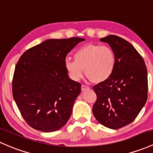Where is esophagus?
Listing matches in <instances>:
<instances>
[{
	"label": "esophagus",
	"instance_id": "1",
	"mask_svg": "<svg viewBox=\"0 0 153 153\" xmlns=\"http://www.w3.org/2000/svg\"><path fill=\"white\" fill-rule=\"evenodd\" d=\"M88 88L87 85H82V87H81V89H82V91H85V90H87V89H88Z\"/></svg>",
	"mask_w": 153,
	"mask_h": 153
}]
</instances>
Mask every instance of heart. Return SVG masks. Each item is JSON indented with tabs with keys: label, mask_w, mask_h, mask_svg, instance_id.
<instances>
[{
	"label": "heart",
	"mask_w": 153,
	"mask_h": 153,
	"mask_svg": "<svg viewBox=\"0 0 153 153\" xmlns=\"http://www.w3.org/2000/svg\"><path fill=\"white\" fill-rule=\"evenodd\" d=\"M74 59H65L64 65L69 76L78 81L86 76L94 82H102L112 76L116 65V56L111 47L89 44L79 48Z\"/></svg>",
	"instance_id": "obj_1"
}]
</instances>
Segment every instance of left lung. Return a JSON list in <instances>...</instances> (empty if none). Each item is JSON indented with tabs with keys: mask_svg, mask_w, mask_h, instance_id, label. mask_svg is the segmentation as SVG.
Here are the masks:
<instances>
[{
	"mask_svg": "<svg viewBox=\"0 0 153 153\" xmlns=\"http://www.w3.org/2000/svg\"><path fill=\"white\" fill-rule=\"evenodd\" d=\"M100 41L113 50L116 65L108 79L93 87L97 99L92 111L101 124L117 130L133 122L145 105L147 70L142 56L124 39L108 35Z\"/></svg>",
	"mask_w": 153,
	"mask_h": 153,
	"instance_id": "left-lung-1",
	"label": "left lung"
}]
</instances>
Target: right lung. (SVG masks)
<instances>
[{
	"label": "right lung",
	"instance_id": "obj_1",
	"mask_svg": "<svg viewBox=\"0 0 153 153\" xmlns=\"http://www.w3.org/2000/svg\"><path fill=\"white\" fill-rule=\"evenodd\" d=\"M85 39H48L20 56L12 80V95L30 127L45 133L62 128L71 116L81 84L69 78L64 62Z\"/></svg>",
	"mask_w": 153,
	"mask_h": 153
}]
</instances>
